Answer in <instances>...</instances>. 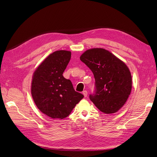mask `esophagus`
<instances>
[{
  "label": "esophagus",
  "instance_id": "esophagus-1",
  "mask_svg": "<svg viewBox=\"0 0 157 157\" xmlns=\"http://www.w3.org/2000/svg\"><path fill=\"white\" fill-rule=\"evenodd\" d=\"M83 95H84L85 97H87V95H88L87 91H86V90H85V91L83 92Z\"/></svg>",
  "mask_w": 157,
  "mask_h": 157
}]
</instances>
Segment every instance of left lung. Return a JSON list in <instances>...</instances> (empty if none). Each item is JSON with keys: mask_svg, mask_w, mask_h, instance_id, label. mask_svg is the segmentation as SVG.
<instances>
[{"mask_svg": "<svg viewBox=\"0 0 157 157\" xmlns=\"http://www.w3.org/2000/svg\"><path fill=\"white\" fill-rule=\"evenodd\" d=\"M80 60L92 71L95 81V91L90 99L102 113L117 112L132 90V76L127 65L103 48L88 49Z\"/></svg>", "mask_w": 157, "mask_h": 157, "instance_id": "8db88e82", "label": "left lung"}]
</instances>
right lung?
<instances>
[{
  "mask_svg": "<svg viewBox=\"0 0 157 157\" xmlns=\"http://www.w3.org/2000/svg\"><path fill=\"white\" fill-rule=\"evenodd\" d=\"M71 52L56 51L41 63L33 74L31 94L37 108L53 119L67 117L84 95L76 92L63 76Z\"/></svg>",
  "mask_w": 157,
  "mask_h": 157,
  "instance_id": "right-lung-1",
  "label": "right lung"
}]
</instances>
